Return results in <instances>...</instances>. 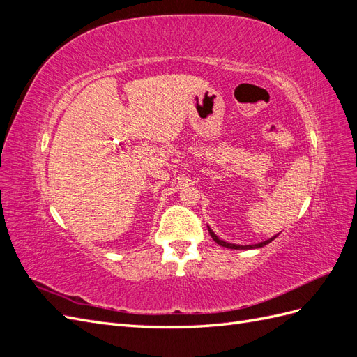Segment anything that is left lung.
I'll return each instance as SVG.
<instances>
[{"label":"left lung","mask_w":357,"mask_h":357,"mask_svg":"<svg viewBox=\"0 0 357 357\" xmlns=\"http://www.w3.org/2000/svg\"><path fill=\"white\" fill-rule=\"evenodd\" d=\"M208 232H210V235H211V238L218 243L219 245H222V247H226V248H235V250H247V248H261V247H264V245H266V244H269L271 243L275 236H273V238H269V240H265V241H262V243H257V244H250V245H240V244H231V243H226V241H223V240H220L218 235H215L213 231H211V228L208 226Z\"/></svg>","instance_id":"8db88e82"}]
</instances>
